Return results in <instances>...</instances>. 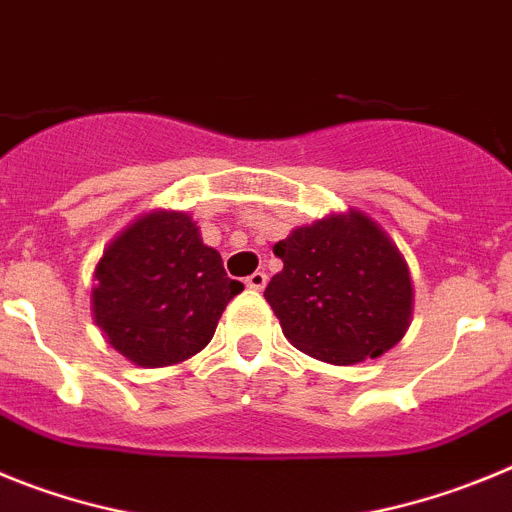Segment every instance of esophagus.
Wrapping results in <instances>:
<instances>
[{
	"mask_svg": "<svg viewBox=\"0 0 512 512\" xmlns=\"http://www.w3.org/2000/svg\"><path fill=\"white\" fill-rule=\"evenodd\" d=\"M246 287L248 289H256V292H261V289L266 287V274H264V271H253L251 277L246 279Z\"/></svg>",
	"mask_w": 512,
	"mask_h": 512,
	"instance_id": "obj_1",
	"label": "esophagus"
}]
</instances>
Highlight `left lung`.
Instances as JSON below:
<instances>
[{"mask_svg": "<svg viewBox=\"0 0 512 512\" xmlns=\"http://www.w3.org/2000/svg\"><path fill=\"white\" fill-rule=\"evenodd\" d=\"M264 297L295 348L328 364L390 351L410 325L413 279L392 238L359 210L302 225L274 246Z\"/></svg>", "mask_w": 512, "mask_h": 512, "instance_id": "1", "label": "left lung"}]
</instances>
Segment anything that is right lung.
I'll list each match as a JSON object with an SVG mask.
<instances>
[{
	"instance_id": "obj_1",
	"label": "right lung",
	"mask_w": 512,
	"mask_h": 512,
	"mask_svg": "<svg viewBox=\"0 0 512 512\" xmlns=\"http://www.w3.org/2000/svg\"><path fill=\"white\" fill-rule=\"evenodd\" d=\"M238 292L187 212L153 210L104 248L92 315L117 354L156 369L200 354Z\"/></svg>"
}]
</instances>
